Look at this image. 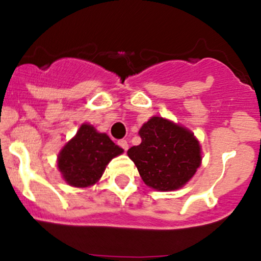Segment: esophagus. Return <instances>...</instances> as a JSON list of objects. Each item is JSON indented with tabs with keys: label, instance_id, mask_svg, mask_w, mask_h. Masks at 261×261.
I'll use <instances>...</instances> for the list:
<instances>
[{
	"label": "esophagus",
	"instance_id": "34e87169",
	"mask_svg": "<svg viewBox=\"0 0 261 261\" xmlns=\"http://www.w3.org/2000/svg\"><path fill=\"white\" fill-rule=\"evenodd\" d=\"M118 145H120L121 147H122V149L125 150V151H126V150L128 149V144H127V141L125 140V139H122V140L118 141Z\"/></svg>",
	"mask_w": 261,
	"mask_h": 261
}]
</instances>
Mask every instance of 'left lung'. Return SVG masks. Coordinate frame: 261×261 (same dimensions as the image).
<instances>
[{
  "label": "left lung",
  "instance_id": "1",
  "mask_svg": "<svg viewBox=\"0 0 261 261\" xmlns=\"http://www.w3.org/2000/svg\"><path fill=\"white\" fill-rule=\"evenodd\" d=\"M141 144L127 155L147 187L156 191L179 189L196 174L202 162L201 145L192 131L154 116L141 126Z\"/></svg>",
  "mask_w": 261,
  "mask_h": 261
}]
</instances>
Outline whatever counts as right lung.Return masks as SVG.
I'll use <instances>...</instances> for the list:
<instances>
[{"label": "right lung", "mask_w": 261, "mask_h": 261, "mask_svg": "<svg viewBox=\"0 0 261 261\" xmlns=\"http://www.w3.org/2000/svg\"><path fill=\"white\" fill-rule=\"evenodd\" d=\"M123 149L117 146L106 134L98 133L83 123L58 155V169L69 186L87 188L99 180L106 165Z\"/></svg>", "instance_id": "right-lung-1"}]
</instances>
